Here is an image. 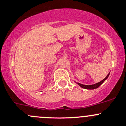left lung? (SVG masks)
I'll list each match as a JSON object with an SVG mask.
<instances>
[{
  "label": "left lung",
  "mask_w": 126,
  "mask_h": 126,
  "mask_svg": "<svg viewBox=\"0 0 126 126\" xmlns=\"http://www.w3.org/2000/svg\"><path fill=\"white\" fill-rule=\"evenodd\" d=\"M110 71L109 72V74L107 75V76L104 79H103V80H102L101 81H100V82H98V83H95V84H90V85H86V84H81V83H78V82H76L75 83H77V84H78L79 86H81V88H84V89H86V90H94V89H96L97 88H98L101 85V84H102V83L104 82L105 80L107 79L108 78V77H109V74H110Z\"/></svg>",
  "instance_id": "1"
}]
</instances>
